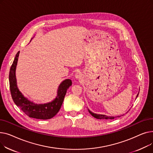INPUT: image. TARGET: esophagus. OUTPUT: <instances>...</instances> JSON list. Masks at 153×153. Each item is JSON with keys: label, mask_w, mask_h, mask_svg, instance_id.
<instances>
[{"label": "esophagus", "mask_w": 153, "mask_h": 153, "mask_svg": "<svg viewBox=\"0 0 153 153\" xmlns=\"http://www.w3.org/2000/svg\"><path fill=\"white\" fill-rule=\"evenodd\" d=\"M76 79H81L82 77V76H81V74H80L79 72H77V73L76 74Z\"/></svg>", "instance_id": "34e87169"}]
</instances>
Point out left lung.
Wrapping results in <instances>:
<instances>
[{
	"label": "left lung",
	"mask_w": 153,
	"mask_h": 153,
	"mask_svg": "<svg viewBox=\"0 0 153 153\" xmlns=\"http://www.w3.org/2000/svg\"><path fill=\"white\" fill-rule=\"evenodd\" d=\"M138 94L137 95V96L136 97H138ZM88 110H89V113L94 117H95V118H97V119H106V120H108V119H110V120H113L114 118H116V117H107L106 115H100V114H94L92 113V111H91L89 109H88Z\"/></svg>",
	"instance_id": "8db88e82"
}]
</instances>
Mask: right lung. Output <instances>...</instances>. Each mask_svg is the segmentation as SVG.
I'll return each mask as SVG.
<instances>
[{
  "mask_svg": "<svg viewBox=\"0 0 153 153\" xmlns=\"http://www.w3.org/2000/svg\"><path fill=\"white\" fill-rule=\"evenodd\" d=\"M19 53L20 51L15 55L9 72V84L12 98L16 105L20 107L29 117L40 120L50 119L54 117L59 111L68 88L72 85L71 80H64L60 84L58 88V96L51 102L45 104H39V105L33 103L24 97L17 86L15 69Z\"/></svg>",
  "mask_w": 153,
  "mask_h": 153,
  "instance_id": "add662e5",
  "label": "right lung"
}]
</instances>
